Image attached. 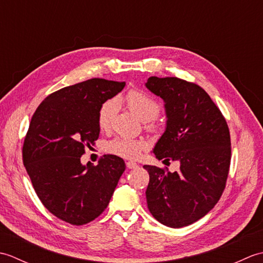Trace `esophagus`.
<instances>
[{
    "mask_svg": "<svg viewBox=\"0 0 263 263\" xmlns=\"http://www.w3.org/2000/svg\"><path fill=\"white\" fill-rule=\"evenodd\" d=\"M126 167H127L128 170H135V168H138L139 165L136 164V163H133V161H127Z\"/></svg>",
    "mask_w": 263,
    "mask_h": 263,
    "instance_id": "1",
    "label": "esophagus"
}]
</instances>
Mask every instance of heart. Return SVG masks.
<instances>
[{"label": "heart", "mask_w": 263, "mask_h": 263, "mask_svg": "<svg viewBox=\"0 0 263 263\" xmlns=\"http://www.w3.org/2000/svg\"><path fill=\"white\" fill-rule=\"evenodd\" d=\"M124 100L132 113H135L141 121L146 122L147 128L152 131L158 130L159 124L155 119L160 110V105L157 100L144 91L137 90V89L128 91L125 95ZM117 110H119L117 99H108L100 106L97 121L102 130L110 128ZM146 148L147 143L143 140L126 137L114 138L105 144V149L107 153L127 159L138 158Z\"/></svg>", "instance_id": "b5f03b06"}]
</instances>
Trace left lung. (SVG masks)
I'll return each instance as SVG.
<instances>
[{
	"label": "left lung",
	"instance_id": "8db88e82",
	"mask_svg": "<svg viewBox=\"0 0 263 263\" xmlns=\"http://www.w3.org/2000/svg\"><path fill=\"white\" fill-rule=\"evenodd\" d=\"M146 87L165 102L166 130L156 158L180 161V171L144 165L148 209L161 224L180 228L214 208L225 190L231 135L225 117L200 86L174 77H150Z\"/></svg>",
	"mask_w": 263,
	"mask_h": 263
}]
</instances>
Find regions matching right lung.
Here are the masks:
<instances>
[{
    "instance_id": "right-lung-1",
    "label": "right lung",
    "mask_w": 263,
    "mask_h": 263,
    "mask_svg": "<svg viewBox=\"0 0 263 263\" xmlns=\"http://www.w3.org/2000/svg\"><path fill=\"white\" fill-rule=\"evenodd\" d=\"M124 86L93 78L64 87L44 99L31 117L22 147L26 171L45 208L71 225L96 219L125 171L115 155H105L96 166L80 161L99 137L100 106Z\"/></svg>"
}]
</instances>
